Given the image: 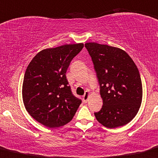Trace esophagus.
Returning <instances> with one entry per match:
<instances>
[{
    "label": "esophagus",
    "instance_id": "1",
    "mask_svg": "<svg viewBox=\"0 0 158 158\" xmlns=\"http://www.w3.org/2000/svg\"><path fill=\"white\" fill-rule=\"evenodd\" d=\"M89 94H90V92H89V91H85V94H84L83 97H82V100H83V102L84 103L87 102L88 99H89Z\"/></svg>",
    "mask_w": 158,
    "mask_h": 158
}]
</instances>
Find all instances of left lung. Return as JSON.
<instances>
[{
  "instance_id": "left-lung-1",
  "label": "left lung",
  "mask_w": 158,
  "mask_h": 158,
  "mask_svg": "<svg viewBox=\"0 0 158 158\" xmlns=\"http://www.w3.org/2000/svg\"><path fill=\"white\" fill-rule=\"evenodd\" d=\"M94 64L100 85L103 106L94 113L105 127H122L130 122L139 111L142 99L140 74L126 51L94 42L85 44Z\"/></svg>"
}]
</instances>
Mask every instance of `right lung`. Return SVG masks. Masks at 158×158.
Segmentation results:
<instances>
[{
  "label": "right lung",
  "instance_id": "right-lung-1",
  "mask_svg": "<svg viewBox=\"0 0 158 158\" xmlns=\"http://www.w3.org/2000/svg\"><path fill=\"white\" fill-rule=\"evenodd\" d=\"M82 43L43 50L29 63L23 83L25 107L45 127H60L74 117L82 100L73 94L66 73Z\"/></svg>",
  "mask_w": 158,
  "mask_h": 158
}]
</instances>
